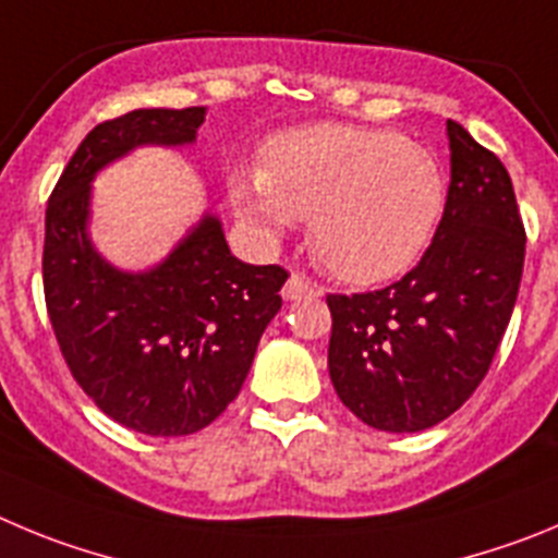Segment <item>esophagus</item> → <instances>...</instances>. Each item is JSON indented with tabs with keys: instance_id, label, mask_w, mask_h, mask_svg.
I'll list each match as a JSON object with an SVG mask.
<instances>
[{
	"instance_id": "esophagus-1",
	"label": "esophagus",
	"mask_w": 558,
	"mask_h": 558,
	"mask_svg": "<svg viewBox=\"0 0 558 558\" xmlns=\"http://www.w3.org/2000/svg\"><path fill=\"white\" fill-rule=\"evenodd\" d=\"M316 294H323V289L300 272H291V278L286 280L283 286V300H305V298H316Z\"/></svg>"
}]
</instances>
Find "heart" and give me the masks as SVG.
<instances>
[{
	"label": "heart",
	"mask_w": 558,
	"mask_h": 558,
	"mask_svg": "<svg viewBox=\"0 0 558 558\" xmlns=\"http://www.w3.org/2000/svg\"><path fill=\"white\" fill-rule=\"evenodd\" d=\"M448 180L428 147L355 124L275 135L264 167L230 178L235 214L264 235L311 219L316 258L341 280L375 283L405 269L439 225Z\"/></svg>",
	"instance_id": "obj_1"
}]
</instances>
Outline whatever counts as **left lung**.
<instances>
[{"label":"left lung","mask_w":558,"mask_h":558,"mask_svg":"<svg viewBox=\"0 0 558 558\" xmlns=\"http://www.w3.org/2000/svg\"><path fill=\"white\" fill-rule=\"evenodd\" d=\"M445 214L411 272L361 294H328V369L361 423L414 434L470 400L509 328L525 228L500 158L448 122Z\"/></svg>","instance_id":"left-lung-1"}]
</instances>
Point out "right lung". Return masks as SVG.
<instances>
[{"label": "right lung", "mask_w": 558, "mask_h": 558, "mask_svg": "<svg viewBox=\"0 0 558 558\" xmlns=\"http://www.w3.org/2000/svg\"><path fill=\"white\" fill-rule=\"evenodd\" d=\"M203 119L205 108H142L99 122L47 203L44 298L60 353L99 411L149 436L203 430L233 403L289 278L230 255L214 217L142 275L119 272L88 242L94 174L142 144H192Z\"/></svg>", "instance_id": "add662e5"}]
</instances>
